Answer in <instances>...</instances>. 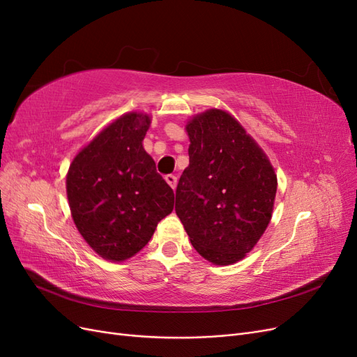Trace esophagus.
Returning a JSON list of instances; mask_svg holds the SVG:
<instances>
[{
    "mask_svg": "<svg viewBox=\"0 0 357 357\" xmlns=\"http://www.w3.org/2000/svg\"><path fill=\"white\" fill-rule=\"evenodd\" d=\"M165 180H167V183L172 189H176V186H177V177L174 174H167Z\"/></svg>",
    "mask_w": 357,
    "mask_h": 357,
    "instance_id": "obj_1",
    "label": "esophagus"
}]
</instances>
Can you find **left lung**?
Segmentation results:
<instances>
[{"instance_id": "obj_1", "label": "left lung", "mask_w": 357, "mask_h": 357, "mask_svg": "<svg viewBox=\"0 0 357 357\" xmlns=\"http://www.w3.org/2000/svg\"><path fill=\"white\" fill-rule=\"evenodd\" d=\"M186 129L189 167L176 189V213L202 257L234 264L271 220L277 176L261 147L226 112L201 113Z\"/></svg>"}]
</instances>
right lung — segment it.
Returning <instances> with one entry per match:
<instances>
[{
    "label": "right lung",
    "instance_id": "add662e5",
    "mask_svg": "<svg viewBox=\"0 0 357 357\" xmlns=\"http://www.w3.org/2000/svg\"><path fill=\"white\" fill-rule=\"evenodd\" d=\"M150 117L128 113L74 158L67 195L75 226L93 250L125 261L150 241L174 208V192L146 153Z\"/></svg>",
    "mask_w": 357,
    "mask_h": 357
}]
</instances>
